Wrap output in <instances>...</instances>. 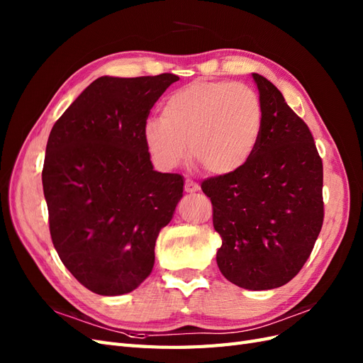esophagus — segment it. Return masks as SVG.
Masks as SVG:
<instances>
[{"label": "esophagus", "instance_id": "1", "mask_svg": "<svg viewBox=\"0 0 363 363\" xmlns=\"http://www.w3.org/2000/svg\"><path fill=\"white\" fill-rule=\"evenodd\" d=\"M196 191H200V186L199 184L194 183L192 180H186L184 182V192L192 194V192H196Z\"/></svg>", "mask_w": 363, "mask_h": 363}]
</instances>
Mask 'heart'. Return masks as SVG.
Wrapping results in <instances>:
<instances>
[{"label": "heart", "instance_id": "1", "mask_svg": "<svg viewBox=\"0 0 363 363\" xmlns=\"http://www.w3.org/2000/svg\"><path fill=\"white\" fill-rule=\"evenodd\" d=\"M262 115L259 95L250 86L195 80L164 100L162 116H150L142 136L162 169L177 168L189 151L207 172L228 175L255 155Z\"/></svg>", "mask_w": 363, "mask_h": 363}]
</instances>
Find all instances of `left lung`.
Wrapping results in <instances>:
<instances>
[{
    "instance_id": "8db88e82",
    "label": "left lung",
    "mask_w": 363,
    "mask_h": 363,
    "mask_svg": "<svg viewBox=\"0 0 363 363\" xmlns=\"http://www.w3.org/2000/svg\"><path fill=\"white\" fill-rule=\"evenodd\" d=\"M262 104L255 155L242 169L201 183L223 239V276L250 291L280 288L309 259L324 219L323 160L304 121L265 77L252 74Z\"/></svg>"
}]
</instances>
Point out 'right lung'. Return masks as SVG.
I'll return each mask as SVG.
<instances>
[{
  "label": "right lung",
  "instance_id": "1",
  "mask_svg": "<svg viewBox=\"0 0 363 363\" xmlns=\"http://www.w3.org/2000/svg\"><path fill=\"white\" fill-rule=\"evenodd\" d=\"M174 74L100 77L52 125L42 169L50 233L63 265L98 295L136 289L183 196L180 174L152 169L142 128Z\"/></svg>",
  "mask_w": 363,
  "mask_h": 363
}]
</instances>
